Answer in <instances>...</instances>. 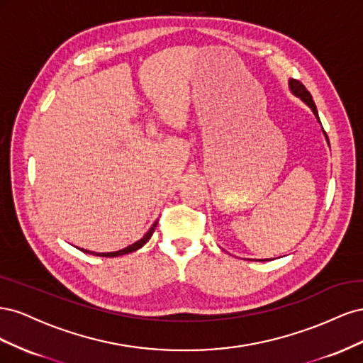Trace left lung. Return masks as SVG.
<instances>
[{"instance_id":"left-lung-1","label":"left lung","mask_w":363,"mask_h":363,"mask_svg":"<svg viewBox=\"0 0 363 363\" xmlns=\"http://www.w3.org/2000/svg\"><path fill=\"white\" fill-rule=\"evenodd\" d=\"M289 86H291L292 92H294L296 96H300L301 100L312 108L313 113H315V116L318 118L316 106H315V103H313V100H312V95H311V92L306 89V86H304L300 80H291V82H289ZM318 121H320V118H318ZM324 133H325V131H324Z\"/></svg>"}]
</instances>
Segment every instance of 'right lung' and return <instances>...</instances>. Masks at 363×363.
<instances>
[{
  "label": "right lung",
  "mask_w": 363,
  "mask_h": 363,
  "mask_svg": "<svg viewBox=\"0 0 363 363\" xmlns=\"http://www.w3.org/2000/svg\"><path fill=\"white\" fill-rule=\"evenodd\" d=\"M156 225H157V221L151 225V228H150L148 232L145 233V236H144V238H142L140 240H138V242L128 245V247H127V248H124V250L113 251V252H94V251H87V250H82V251H84V252H89V255H95V256H103V257H118V256L127 255V252L136 251V250H139L140 247H144V245L148 242V239L152 236V233H155V228H156Z\"/></svg>",
  "instance_id": "1"
}]
</instances>
